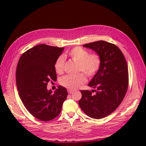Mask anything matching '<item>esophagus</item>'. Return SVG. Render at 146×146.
Here are the masks:
<instances>
[{
	"mask_svg": "<svg viewBox=\"0 0 146 146\" xmlns=\"http://www.w3.org/2000/svg\"><path fill=\"white\" fill-rule=\"evenodd\" d=\"M68 93H70V94L72 93L73 92V90H68Z\"/></svg>",
	"mask_w": 146,
	"mask_h": 146,
	"instance_id": "esophagus-1",
	"label": "esophagus"
}]
</instances>
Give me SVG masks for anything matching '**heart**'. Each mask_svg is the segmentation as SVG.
<instances>
[{
  "instance_id": "b5f03b06",
  "label": "heart",
  "mask_w": 146,
  "mask_h": 146,
  "mask_svg": "<svg viewBox=\"0 0 146 146\" xmlns=\"http://www.w3.org/2000/svg\"><path fill=\"white\" fill-rule=\"evenodd\" d=\"M68 56L78 62V71H83L88 76H93L99 70L101 65L100 56L97 54H90L89 51L81 47H76L68 52ZM65 60L59 56L56 60L55 68L56 73L61 74L64 71ZM86 81L85 75L79 73L76 75H68L61 79L60 84L70 90H75Z\"/></svg>"
}]
</instances>
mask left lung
I'll use <instances>...</instances> for the list:
<instances>
[{
	"label": "left lung",
	"instance_id": "1",
	"mask_svg": "<svg viewBox=\"0 0 146 146\" xmlns=\"http://www.w3.org/2000/svg\"><path fill=\"white\" fill-rule=\"evenodd\" d=\"M83 46L100 56L101 65L88 84L97 91L81 90L78 104L89 117L100 119L114 111L124 98L128 87L127 65L120 49L111 43L99 40Z\"/></svg>",
	"mask_w": 146,
	"mask_h": 146
}]
</instances>
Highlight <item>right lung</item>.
Returning <instances> with one entry per match:
<instances>
[{"mask_svg": "<svg viewBox=\"0 0 146 146\" xmlns=\"http://www.w3.org/2000/svg\"><path fill=\"white\" fill-rule=\"evenodd\" d=\"M64 49L40 44L24 53L17 64L19 97L27 110L38 120L56 118L67 98V90L63 86H59L54 93L47 89L49 81L56 80L55 64Z\"/></svg>", "mask_w": 146, "mask_h": 146, "instance_id": "obj_1", "label": "right lung"}]
</instances>
